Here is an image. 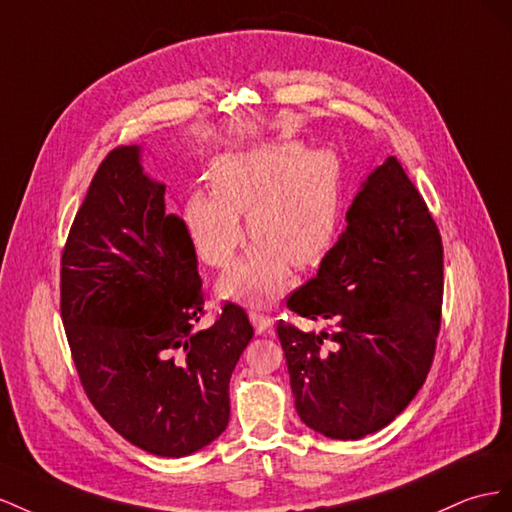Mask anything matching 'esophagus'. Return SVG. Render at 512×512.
<instances>
[{
	"label": "esophagus",
	"instance_id": "esophagus-1",
	"mask_svg": "<svg viewBox=\"0 0 512 512\" xmlns=\"http://www.w3.org/2000/svg\"><path fill=\"white\" fill-rule=\"evenodd\" d=\"M248 319H251V324H253L257 334H266L272 328V317L264 315L261 311L251 309V311H248Z\"/></svg>",
	"mask_w": 512,
	"mask_h": 512
}]
</instances>
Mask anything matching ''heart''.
<instances>
[{"label":"heart","instance_id":"b5f03b06","mask_svg":"<svg viewBox=\"0 0 512 512\" xmlns=\"http://www.w3.org/2000/svg\"><path fill=\"white\" fill-rule=\"evenodd\" d=\"M212 191L186 199L182 218L201 261L227 266L244 231L257 242L225 274L218 291L231 300L264 302L285 289L289 264L309 268L337 238L343 173L332 150L274 143L214 160Z\"/></svg>","mask_w":512,"mask_h":512}]
</instances>
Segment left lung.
<instances>
[{
	"label": "left lung",
	"instance_id": "obj_1",
	"mask_svg": "<svg viewBox=\"0 0 512 512\" xmlns=\"http://www.w3.org/2000/svg\"><path fill=\"white\" fill-rule=\"evenodd\" d=\"M347 227L281 319L296 412L332 440H360L397 418L431 369L442 317V238L401 163L388 156L347 210Z\"/></svg>",
	"mask_w": 512,
	"mask_h": 512
}]
</instances>
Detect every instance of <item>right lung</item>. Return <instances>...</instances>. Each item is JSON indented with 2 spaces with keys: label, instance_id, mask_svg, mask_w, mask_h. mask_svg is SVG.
Instances as JSON below:
<instances>
[{
  "label": "right lung",
  "instance_id": "right-lung-1",
  "mask_svg": "<svg viewBox=\"0 0 512 512\" xmlns=\"http://www.w3.org/2000/svg\"><path fill=\"white\" fill-rule=\"evenodd\" d=\"M62 321L87 399L124 440L186 457L229 422V379L253 339L242 306L197 330L203 291L182 218L139 145L102 160L62 253Z\"/></svg>",
  "mask_w": 512,
  "mask_h": 512
}]
</instances>
